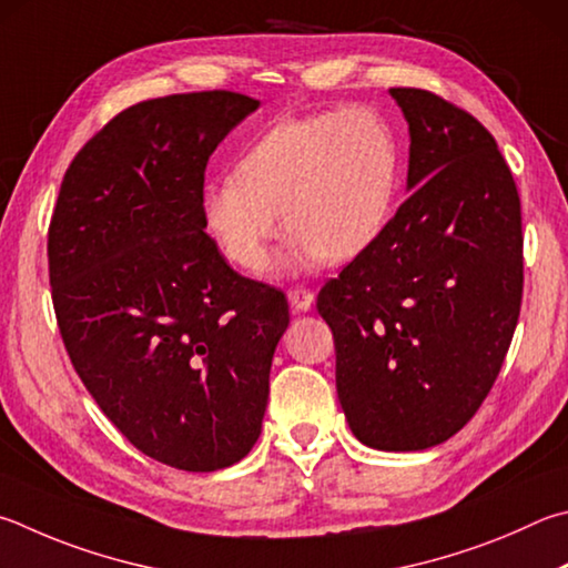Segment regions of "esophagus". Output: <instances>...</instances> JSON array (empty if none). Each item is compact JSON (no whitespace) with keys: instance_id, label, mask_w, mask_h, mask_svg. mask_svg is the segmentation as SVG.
Wrapping results in <instances>:
<instances>
[{"instance_id":"34e87169","label":"esophagus","mask_w":568,"mask_h":568,"mask_svg":"<svg viewBox=\"0 0 568 568\" xmlns=\"http://www.w3.org/2000/svg\"><path fill=\"white\" fill-rule=\"evenodd\" d=\"M287 301H291L297 313H307L315 303V295L307 287H293V291H287Z\"/></svg>"}]
</instances>
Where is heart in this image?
Returning <instances> with one entry per match:
<instances>
[{
	"mask_svg": "<svg viewBox=\"0 0 568 568\" xmlns=\"http://www.w3.org/2000/svg\"><path fill=\"white\" fill-rule=\"evenodd\" d=\"M399 173L397 133L373 106L285 116L251 143L235 173L203 185L201 219L241 271H263L285 229L295 235L285 257L293 271L347 263L383 235Z\"/></svg>",
	"mask_w": 568,
	"mask_h": 568,
	"instance_id": "1",
	"label": "heart"
}]
</instances>
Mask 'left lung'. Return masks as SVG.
<instances>
[{
    "label": "left lung",
    "mask_w": 568,
    "mask_h": 568,
    "mask_svg": "<svg viewBox=\"0 0 568 568\" xmlns=\"http://www.w3.org/2000/svg\"><path fill=\"white\" fill-rule=\"evenodd\" d=\"M409 123V199L329 277L335 385L353 435L385 452L442 445L477 415L524 291L521 201L491 133L425 89H389Z\"/></svg>",
    "instance_id": "1"
}]
</instances>
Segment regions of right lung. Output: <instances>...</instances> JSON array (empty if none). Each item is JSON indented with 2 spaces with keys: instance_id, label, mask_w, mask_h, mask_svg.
Segmentation results:
<instances>
[{
  "instance_id": "obj_1",
  "label": "right lung",
  "mask_w": 568,
  "mask_h": 568,
  "mask_svg": "<svg viewBox=\"0 0 568 568\" xmlns=\"http://www.w3.org/2000/svg\"><path fill=\"white\" fill-rule=\"evenodd\" d=\"M255 109L223 89L123 109L69 163L49 223L71 365L133 447L183 471L248 455L291 323L285 295L235 273L201 219L211 153Z\"/></svg>"
}]
</instances>
